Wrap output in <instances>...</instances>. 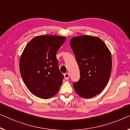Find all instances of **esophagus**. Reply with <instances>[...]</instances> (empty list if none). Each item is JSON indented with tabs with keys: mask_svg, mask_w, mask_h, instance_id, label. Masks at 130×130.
<instances>
[{
	"mask_svg": "<svg viewBox=\"0 0 130 130\" xmlns=\"http://www.w3.org/2000/svg\"><path fill=\"white\" fill-rule=\"evenodd\" d=\"M64 77H65V79H67H67H68L69 77V73H65L64 74Z\"/></svg>",
	"mask_w": 130,
	"mask_h": 130,
	"instance_id": "obj_1",
	"label": "esophagus"
}]
</instances>
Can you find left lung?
Instances as JSON below:
<instances>
[{"label":"left lung","mask_w":130,"mask_h":130,"mask_svg":"<svg viewBox=\"0 0 130 130\" xmlns=\"http://www.w3.org/2000/svg\"><path fill=\"white\" fill-rule=\"evenodd\" d=\"M70 45L74 53L80 77L73 84L77 94L89 99L104 89L111 75V53L103 41L96 37L80 36L72 38Z\"/></svg>","instance_id":"left-lung-1"}]
</instances>
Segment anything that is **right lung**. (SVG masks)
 <instances>
[{"instance_id": "add662e5", "label": "right lung", "mask_w": 130, "mask_h": 130, "mask_svg": "<svg viewBox=\"0 0 130 130\" xmlns=\"http://www.w3.org/2000/svg\"><path fill=\"white\" fill-rule=\"evenodd\" d=\"M65 37L40 36L32 38L23 51L20 71L28 89L35 96L48 99L57 93L63 79L56 54Z\"/></svg>"}]
</instances>
